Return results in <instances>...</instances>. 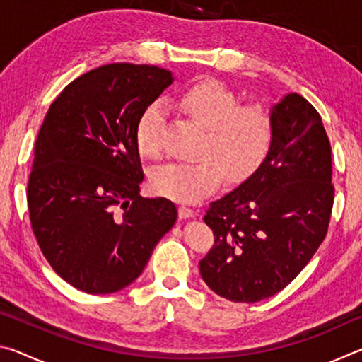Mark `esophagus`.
<instances>
[{"mask_svg": "<svg viewBox=\"0 0 362 362\" xmlns=\"http://www.w3.org/2000/svg\"><path fill=\"white\" fill-rule=\"evenodd\" d=\"M193 216H194V211H193V209H189V207H187V206H180V207H179V217H180L182 220L192 218Z\"/></svg>", "mask_w": 362, "mask_h": 362, "instance_id": "esophagus-1", "label": "esophagus"}]
</instances>
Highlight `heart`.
Wrapping results in <instances>:
<instances>
[{
	"instance_id": "1",
	"label": "heart",
	"mask_w": 362,
	"mask_h": 362,
	"mask_svg": "<svg viewBox=\"0 0 362 362\" xmlns=\"http://www.w3.org/2000/svg\"><path fill=\"white\" fill-rule=\"evenodd\" d=\"M179 105L206 127L193 163H173L153 174V188L180 203H198L223 180L246 179L263 161L274 139V119L262 105H241L240 97L217 79H204L182 90ZM166 110L159 102L146 107L136 126L139 151L158 158L163 151Z\"/></svg>"
}]
</instances>
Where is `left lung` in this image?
I'll return each mask as SVG.
<instances>
[{
  "instance_id": "left-lung-1",
  "label": "left lung",
  "mask_w": 362,
  "mask_h": 362,
  "mask_svg": "<svg viewBox=\"0 0 362 362\" xmlns=\"http://www.w3.org/2000/svg\"><path fill=\"white\" fill-rule=\"evenodd\" d=\"M269 113L272 148L204 216L216 241L199 273L231 302L254 303L283 291L324 241L332 212V156L320 113L298 94L284 95Z\"/></svg>"
}]
</instances>
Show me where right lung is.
<instances>
[{
	"label": "right lung",
	"mask_w": 362,
	"mask_h": 362,
	"mask_svg": "<svg viewBox=\"0 0 362 362\" xmlns=\"http://www.w3.org/2000/svg\"><path fill=\"white\" fill-rule=\"evenodd\" d=\"M174 83L155 65L110 64L60 93L35 144L27 199L42 255L60 278L88 293L134 283L177 207L142 198L136 126Z\"/></svg>",
	"instance_id": "1"
}]
</instances>
